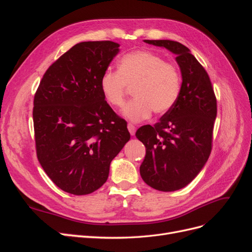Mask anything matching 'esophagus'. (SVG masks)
Wrapping results in <instances>:
<instances>
[{
  "instance_id": "34e87169",
  "label": "esophagus",
  "mask_w": 252,
  "mask_h": 252,
  "mask_svg": "<svg viewBox=\"0 0 252 252\" xmlns=\"http://www.w3.org/2000/svg\"><path fill=\"white\" fill-rule=\"evenodd\" d=\"M127 128H128L129 132H130V134H131V135H134V133H135V127H134V125L129 123V124L127 125Z\"/></svg>"
}]
</instances>
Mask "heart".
Returning <instances> with one entry per match:
<instances>
[{"label": "heart", "mask_w": 252, "mask_h": 252, "mask_svg": "<svg viewBox=\"0 0 252 252\" xmlns=\"http://www.w3.org/2000/svg\"><path fill=\"white\" fill-rule=\"evenodd\" d=\"M101 90L111 106L123 107L129 88L135 96L123 110L132 122L148 119L152 111L168 112L177 103L182 85L179 67L158 53L139 50L123 56L119 70H106L101 78Z\"/></svg>", "instance_id": "b5f03b06"}]
</instances>
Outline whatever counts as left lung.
<instances>
[{
  "label": "left lung",
  "mask_w": 252,
  "mask_h": 252,
  "mask_svg": "<svg viewBox=\"0 0 252 252\" xmlns=\"http://www.w3.org/2000/svg\"><path fill=\"white\" fill-rule=\"evenodd\" d=\"M144 42L177 56L182 86L173 107L154 126H142L135 133L146 147L140 173L150 187L175 191L199 174L210 156L217 98L208 73L186 46L170 40Z\"/></svg>",
  "instance_id": "1"
}]
</instances>
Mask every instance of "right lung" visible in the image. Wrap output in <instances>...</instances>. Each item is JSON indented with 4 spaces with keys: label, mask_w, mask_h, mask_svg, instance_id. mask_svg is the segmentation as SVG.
Instances as JSON below:
<instances>
[{
    "label": "right lung",
    "mask_w": 252,
    "mask_h": 252,
    "mask_svg": "<svg viewBox=\"0 0 252 252\" xmlns=\"http://www.w3.org/2000/svg\"><path fill=\"white\" fill-rule=\"evenodd\" d=\"M119 47L111 41L74 45L48 68L34 94L37 159L68 193L89 194L103 186L111 161L130 139L100 85Z\"/></svg>",
    "instance_id": "right-lung-1"
}]
</instances>
